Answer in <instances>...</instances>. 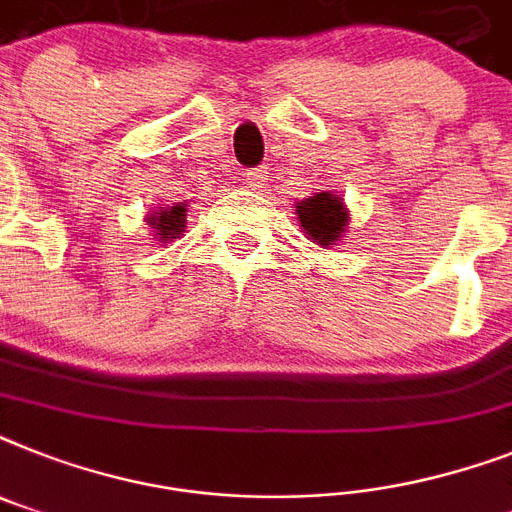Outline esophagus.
Masks as SVG:
<instances>
[{
  "mask_svg": "<svg viewBox=\"0 0 512 512\" xmlns=\"http://www.w3.org/2000/svg\"><path fill=\"white\" fill-rule=\"evenodd\" d=\"M265 178H268V176H265V170L257 168V170H247V173H244L242 181H244V184H247V186H263V184H265Z\"/></svg>",
  "mask_w": 512,
  "mask_h": 512,
  "instance_id": "34e87169",
  "label": "esophagus"
}]
</instances>
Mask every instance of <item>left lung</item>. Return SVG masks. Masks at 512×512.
<instances>
[{
    "label": "left lung",
    "instance_id": "1",
    "mask_svg": "<svg viewBox=\"0 0 512 512\" xmlns=\"http://www.w3.org/2000/svg\"><path fill=\"white\" fill-rule=\"evenodd\" d=\"M294 207L307 239H313L323 249L342 242L344 231L350 226V210L336 191H318L313 197L299 199Z\"/></svg>",
    "mask_w": 512,
    "mask_h": 512
}]
</instances>
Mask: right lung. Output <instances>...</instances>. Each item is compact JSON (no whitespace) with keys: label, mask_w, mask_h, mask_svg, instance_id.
<instances>
[{"label":"right lung","mask_w":512,"mask_h":512,"mask_svg":"<svg viewBox=\"0 0 512 512\" xmlns=\"http://www.w3.org/2000/svg\"><path fill=\"white\" fill-rule=\"evenodd\" d=\"M149 228L155 231V242L170 244L173 239L184 234L186 228V205L178 202L173 207H160V210H152L147 215Z\"/></svg>","instance_id":"right-lung-1"}]
</instances>
